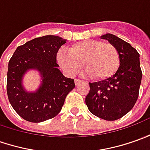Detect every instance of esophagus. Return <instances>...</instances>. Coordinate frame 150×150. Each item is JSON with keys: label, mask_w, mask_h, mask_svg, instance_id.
I'll return each instance as SVG.
<instances>
[{"label": "esophagus", "mask_w": 150, "mask_h": 150, "mask_svg": "<svg viewBox=\"0 0 150 150\" xmlns=\"http://www.w3.org/2000/svg\"><path fill=\"white\" fill-rule=\"evenodd\" d=\"M81 82V80L79 79H75V84H78V83H79Z\"/></svg>", "instance_id": "34e87169"}]
</instances>
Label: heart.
Returning a JSON list of instances; mask_svg holds the SVG:
<instances>
[{
  "mask_svg": "<svg viewBox=\"0 0 150 150\" xmlns=\"http://www.w3.org/2000/svg\"><path fill=\"white\" fill-rule=\"evenodd\" d=\"M58 63L68 75H74L82 68L92 78L104 79L117 72L120 57L111 43L87 39L75 42L57 54Z\"/></svg>",
  "mask_w": 150,
  "mask_h": 150,
  "instance_id": "heart-1",
  "label": "heart"
}]
</instances>
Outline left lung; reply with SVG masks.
Returning a JSON list of instances; mask_svg holds the SVG:
<instances>
[{"instance_id":"left-lung-1","label":"left lung","mask_w":150,"mask_h":150,"mask_svg":"<svg viewBox=\"0 0 150 150\" xmlns=\"http://www.w3.org/2000/svg\"><path fill=\"white\" fill-rule=\"evenodd\" d=\"M117 50L120 66L112 77L89 83L90 90L85 98L89 112L106 121L122 118L131 111L138 96L142 71L139 54L130 43L111 33L100 37Z\"/></svg>"}]
</instances>
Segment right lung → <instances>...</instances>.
Segmentation results:
<instances>
[{"instance_id": "add662e5", "label": "right lung", "mask_w": 150, "mask_h": 150, "mask_svg": "<svg viewBox=\"0 0 150 150\" xmlns=\"http://www.w3.org/2000/svg\"><path fill=\"white\" fill-rule=\"evenodd\" d=\"M67 39L54 35L36 38L19 46L11 58L7 72V95L12 108L24 120L42 122L56 117L67 94L75 88L74 79L65 77L58 69L57 53ZM36 69L41 84L34 92L23 85L25 73Z\"/></svg>"}]
</instances>
